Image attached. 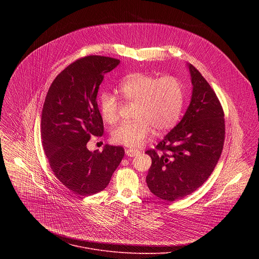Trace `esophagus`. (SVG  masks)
<instances>
[{"label": "esophagus", "mask_w": 259, "mask_h": 259, "mask_svg": "<svg viewBox=\"0 0 259 259\" xmlns=\"http://www.w3.org/2000/svg\"><path fill=\"white\" fill-rule=\"evenodd\" d=\"M125 152H126V155L128 157H135V156H138L140 154L139 151L133 150V149H127V150H125Z\"/></svg>", "instance_id": "34e87169"}]
</instances>
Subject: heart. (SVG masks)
Masks as SVG:
<instances>
[{
  "mask_svg": "<svg viewBox=\"0 0 259 259\" xmlns=\"http://www.w3.org/2000/svg\"><path fill=\"white\" fill-rule=\"evenodd\" d=\"M118 91L125 101L136 102L137 105L136 120L123 123L113 131L115 143L135 149L152 137L154 129L161 133L176 124L183 104V88L177 78L167 76L158 79L135 72L123 79ZM98 107L105 123L115 124L118 121L120 102L114 94L102 92Z\"/></svg>",
  "mask_w": 259,
  "mask_h": 259,
  "instance_id": "b5f03b06",
  "label": "heart"
}]
</instances>
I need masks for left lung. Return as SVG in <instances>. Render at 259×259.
<instances>
[{
	"instance_id": "1",
	"label": "left lung",
	"mask_w": 259,
	"mask_h": 259,
	"mask_svg": "<svg viewBox=\"0 0 259 259\" xmlns=\"http://www.w3.org/2000/svg\"><path fill=\"white\" fill-rule=\"evenodd\" d=\"M193 85L191 102L181 121L146 151L152 166L146 176L150 191L168 202L189 196L208 179L225 142V115L221 104L201 72L188 63Z\"/></svg>"
}]
</instances>
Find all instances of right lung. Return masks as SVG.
I'll return each instance as SVG.
<instances>
[{
	"label": "right lung",
	"mask_w": 259,
	"mask_h": 259,
	"mask_svg": "<svg viewBox=\"0 0 259 259\" xmlns=\"http://www.w3.org/2000/svg\"><path fill=\"white\" fill-rule=\"evenodd\" d=\"M119 59L90 55L65 67L51 84L42 110L45 155L58 180L80 196L103 191L121 163L122 146L105 144L91 152V135L102 136L103 121L96 97L104 75Z\"/></svg>",
	"instance_id": "right-lung-1"
}]
</instances>
